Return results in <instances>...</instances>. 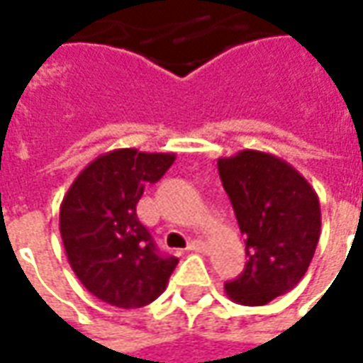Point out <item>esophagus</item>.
Returning <instances> with one entry per match:
<instances>
[{
  "label": "esophagus",
  "mask_w": 363,
  "mask_h": 363,
  "mask_svg": "<svg viewBox=\"0 0 363 363\" xmlns=\"http://www.w3.org/2000/svg\"><path fill=\"white\" fill-rule=\"evenodd\" d=\"M206 249H208V245H206L204 241H192V243L189 245V251L192 252H206Z\"/></svg>",
  "instance_id": "34e87169"
}]
</instances>
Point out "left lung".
Segmentation results:
<instances>
[{
  "label": "left lung",
  "mask_w": 363,
  "mask_h": 363,
  "mask_svg": "<svg viewBox=\"0 0 363 363\" xmlns=\"http://www.w3.org/2000/svg\"><path fill=\"white\" fill-rule=\"evenodd\" d=\"M223 189L247 237V264L225 284L229 299L267 305L297 286L320 235L317 192L305 177L272 153L243 150L218 159Z\"/></svg>",
  "instance_id": "obj_1"
}]
</instances>
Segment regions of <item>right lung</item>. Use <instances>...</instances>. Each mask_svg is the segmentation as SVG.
Instances as JSON below:
<instances>
[{
  "label": "right lung",
  "instance_id": "add662e5",
  "mask_svg": "<svg viewBox=\"0 0 363 363\" xmlns=\"http://www.w3.org/2000/svg\"><path fill=\"white\" fill-rule=\"evenodd\" d=\"M174 153L114 150L77 174L60 206V233L72 270L104 303L135 309L157 299L179 259L161 255L138 220L143 189L173 165Z\"/></svg>",
  "mask_w": 363,
  "mask_h": 363
}]
</instances>
